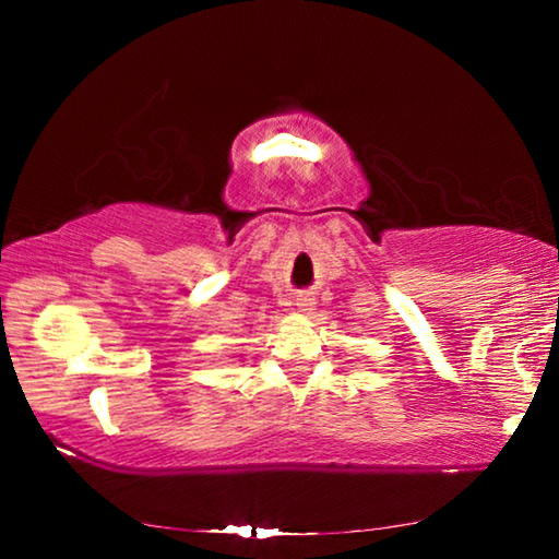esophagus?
Masks as SVG:
<instances>
[{
	"instance_id": "obj_1",
	"label": "esophagus",
	"mask_w": 559,
	"mask_h": 559,
	"mask_svg": "<svg viewBox=\"0 0 559 559\" xmlns=\"http://www.w3.org/2000/svg\"><path fill=\"white\" fill-rule=\"evenodd\" d=\"M298 306H300L302 310H308L310 306H313V298H310V296H300V298H298Z\"/></svg>"
}]
</instances>
